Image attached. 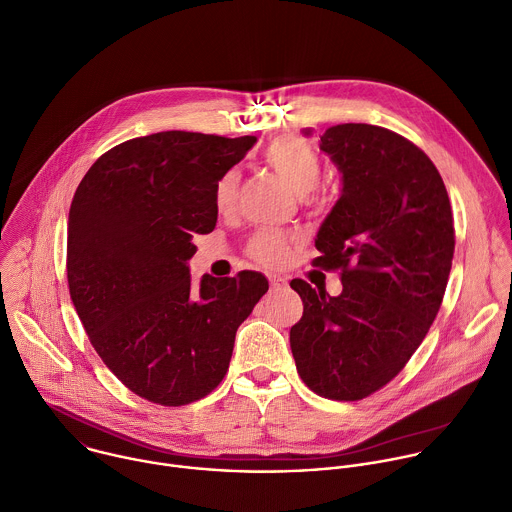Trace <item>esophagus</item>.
<instances>
[{"label":"esophagus","mask_w":512,"mask_h":512,"mask_svg":"<svg viewBox=\"0 0 512 512\" xmlns=\"http://www.w3.org/2000/svg\"><path fill=\"white\" fill-rule=\"evenodd\" d=\"M288 288V282L280 276H270V290L272 292H284Z\"/></svg>","instance_id":"1"}]
</instances>
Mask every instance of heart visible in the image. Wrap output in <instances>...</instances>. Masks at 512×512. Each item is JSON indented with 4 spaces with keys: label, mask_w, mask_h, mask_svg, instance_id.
<instances>
[{
    "label": "heart",
    "mask_w": 512,
    "mask_h": 512,
    "mask_svg": "<svg viewBox=\"0 0 512 512\" xmlns=\"http://www.w3.org/2000/svg\"><path fill=\"white\" fill-rule=\"evenodd\" d=\"M266 164L298 194H308L310 200H318L312 194V188L318 184L322 174V164L312 148L300 136H280L266 148ZM238 196V174L234 170L226 172L214 192V202L220 212H226L234 206ZM288 236L274 228H264L256 232L248 242V254L266 266H276L286 258Z\"/></svg>",
    "instance_id": "b5f03b06"
}]
</instances>
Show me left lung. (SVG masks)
I'll list each match as a JSON object with an SVG mask.
<instances>
[{
	"label": "left lung",
	"mask_w": 512,
	"mask_h": 512,
	"mask_svg": "<svg viewBox=\"0 0 512 512\" xmlns=\"http://www.w3.org/2000/svg\"><path fill=\"white\" fill-rule=\"evenodd\" d=\"M320 150L338 166L342 194L318 230L312 264L340 270L342 292L290 282L304 302L290 348L310 390L362 400L404 368L438 314L452 210L436 166L396 132L338 124L320 136Z\"/></svg>",
	"instance_id": "1"
}]
</instances>
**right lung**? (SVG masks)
Returning a JSON list of instances; mask_svg holds the SVG:
<instances>
[{"instance_id": "1", "label": "right lung", "mask_w": 512, "mask_h": 512, "mask_svg": "<svg viewBox=\"0 0 512 512\" xmlns=\"http://www.w3.org/2000/svg\"><path fill=\"white\" fill-rule=\"evenodd\" d=\"M254 136L158 132L100 156L68 218V284L104 364L134 394L182 406L226 376L238 326L268 292L260 272L192 282V238L218 220V180Z\"/></svg>"}]
</instances>
